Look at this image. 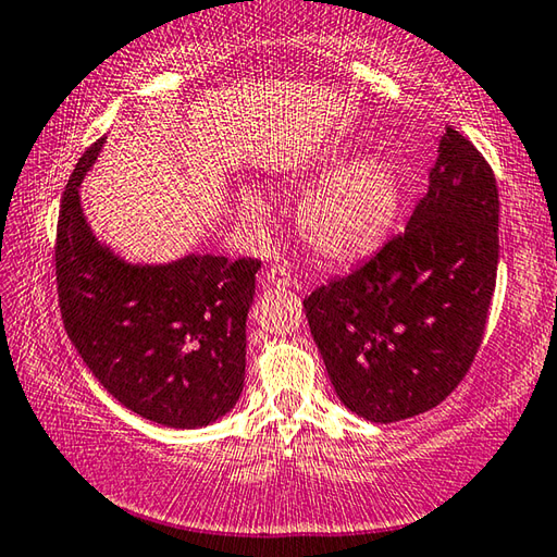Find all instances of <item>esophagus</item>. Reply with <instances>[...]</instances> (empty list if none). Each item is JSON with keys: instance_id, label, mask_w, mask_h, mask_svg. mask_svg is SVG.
Here are the masks:
<instances>
[{"instance_id": "1", "label": "esophagus", "mask_w": 557, "mask_h": 557, "mask_svg": "<svg viewBox=\"0 0 557 557\" xmlns=\"http://www.w3.org/2000/svg\"><path fill=\"white\" fill-rule=\"evenodd\" d=\"M262 282H265L268 287H282V289H287V287L295 285V280H292L289 270H287V268H282V265H272V268H268V270H265V275H262Z\"/></svg>"}]
</instances>
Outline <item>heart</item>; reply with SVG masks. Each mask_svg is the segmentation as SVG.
<instances>
[{"label":"heart","mask_w":557,"mask_h":557,"mask_svg":"<svg viewBox=\"0 0 557 557\" xmlns=\"http://www.w3.org/2000/svg\"><path fill=\"white\" fill-rule=\"evenodd\" d=\"M297 191H309L299 209L307 248L329 265L366 260L389 238L401 207L397 168L382 158H350V148H331L295 177ZM240 209L252 226H270L268 201L244 189Z\"/></svg>","instance_id":"obj_1"}]
</instances>
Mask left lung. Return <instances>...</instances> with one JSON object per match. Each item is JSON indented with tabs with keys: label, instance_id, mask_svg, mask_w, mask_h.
Wrapping results in <instances>:
<instances>
[{
	"label": "left lung",
	"instance_id": "left-lung-1",
	"mask_svg": "<svg viewBox=\"0 0 557 557\" xmlns=\"http://www.w3.org/2000/svg\"><path fill=\"white\" fill-rule=\"evenodd\" d=\"M497 262V180L448 126L404 234L305 299L341 401L375 423L438 407L478 356Z\"/></svg>",
	"mask_w": 557,
	"mask_h": 557
}]
</instances>
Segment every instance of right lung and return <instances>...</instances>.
<instances>
[{
  "instance_id": "add662e5",
  "label": "right lung",
  "mask_w": 557,
  "mask_h": 557,
  "mask_svg": "<svg viewBox=\"0 0 557 557\" xmlns=\"http://www.w3.org/2000/svg\"><path fill=\"white\" fill-rule=\"evenodd\" d=\"M102 144L85 150L60 201V317L89 372L126 409L170 429L209 426L244 392L260 260L191 252L168 265H131L114 256L79 207Z\"/></svg>"
}]
</instances>
